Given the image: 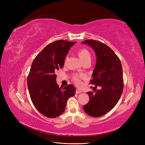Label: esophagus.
Masks as SVG:
<instances>
[{"mask_svg":"<svg viewBox=\"0 0 145 145\" xmlns=\"http://www.w3.org/2000/svg\"><path fill=\"white\" fill-rule=\"evenodd\" d=\"M82 90H80V89H76V94H79V93H82Z\"/></svg>","mask_w":145,"mask_h":145,"instance_id":"esophagus-1","label":"esophagus"}]
</instances>
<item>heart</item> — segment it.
<instances>
[{"instance_id":"b5f03b06","label":"heart","mask_w":145,"mask_h":145,"mask_svg":"<svg viewBox=\"0 0 145 145\" xmlns=\"http://www.w3.org/2000/svg\"><path fill=\"white\" fill-rule=\"evenodd\" d=\"M77 55L79 57L80 59L82 61L83 63H84L88 61L91 60V53L86 48H81L79 49L77 52ZM72 81L75 83L76 85H80V76L78 75H75L72 77Z\"/></svg>"}]
</instances>
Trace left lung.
Instances as JSON below:
<instances>
[{
  "label": "left lung",
  "mask_w": 145,
  "mask_h": 145,
  "mask_svg": "<svg viewBox=\"0 0 145 145\" xmlns=\"http://www.w3.org/2000/svg\"><path fill=\"white\" fill-rule=\"evenodd\" d=\"M82 43L93 48L97 57L89 83L102 88L88 92L89 101L83 109L87 114L99 117L110 111L121 97L124 86L122 66L115 52L102 42L89 39Z\"/></svg>",
  "instance_id": "8db88e82"
}]
</instances>
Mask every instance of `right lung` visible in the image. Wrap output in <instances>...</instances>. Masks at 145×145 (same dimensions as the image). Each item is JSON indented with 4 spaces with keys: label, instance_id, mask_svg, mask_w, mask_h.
Instances as JSON below:
<instances>
[{
    "label": "right lung",
    "instance_id": "1",
    "mask_svg": "<svg viewBox=\"0 0 145 145\" xmlns=\"http://www.w3.org/2000/svg\"><path fill=\"white\" fill-rule=\"evenodd\" d=\"M76 42L65 40L48 45L33 60L27 78L31 99L37 111L49 118L64 112L68 99L75 95L72 85L59 88L55 72L62 68L66 56Z\"/></svg>",
    "mask_w": 145,
    "mask_h": 145
}]
</instances>
